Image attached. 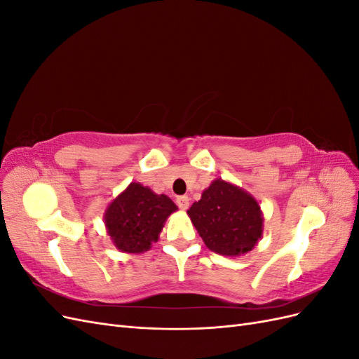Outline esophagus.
Segmentation results:
<instances>
[{
	"mask_svg": "<svg viewBox=\"0 0 359 359\" xmlns=\"http://www.w3.org/2000/svg\"><path fill=\"white\" fill-rule=\"evenodd\" d=\"M177 205L180 206L181 210H187L189 205H190V201H189L187 196H180V198H177Z\"/></svg>",
	"mask_w": 359,
	"mask_h": 359,
	"instance_id": "obj_1",
	"label": "esophagus"
}]
</instances>
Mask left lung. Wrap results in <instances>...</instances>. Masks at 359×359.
<instances>
[{"label":"left lung","mask_w":359,"mask_h":359,"mask_svg":"<svg viewBox=\"0 0 359 359\" xmlns=\"http://www.w3.org/2000/svg\"><path fill=\"white\" fill-rule=\"evenodd\" d=\"M193 226L211 252L236 257L248 253L264 233L259 202L235 184L214 180L187 211Z\"/></svg>","instance_id":"1"}]
</instances>
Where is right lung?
I'll return each instance as SVG.
<instances>
[{
	"label": "right lung",
	"mask_w": 359,
	"mask_h": 359,
	"mask_svg": "<svg viewBox=\"0 0 359 359\" xmlns=\"http://www.w3.org/2000/svg\"><path fill=\"white\" fill-rule=\"evenodd\" d=\"M177 210L178 206L166 194H157L140 182H130L107 205L103 220L119 252L137 255L158 241L168 217Z\"/></svg>",
	"instance_id": "right-lung-1"
}]
</instances>
